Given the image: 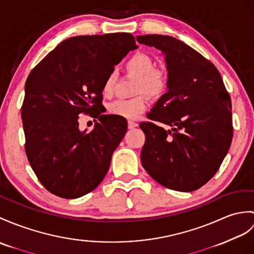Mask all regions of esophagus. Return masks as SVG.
<instances>
[{
	"instance_id": "34e87169",
	"label": "esophagus",
	"mask_w": 254,
	"mask_h": 254,
	"mask_svg": "<svg viewBox=\"0 0 254 254\" xmlns=\"http://www.w3.org/2000/svg\"><path fill=\"white\" fill-rule=\"evenodd\" d=\"M137 127V123L136 122L131 121V120L127 122V127L128 128H134V127Z\"/></svg>"
}]
</instances>
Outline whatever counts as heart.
Returning a JSON list of instances; mask_svg holds the SVG:
<instances>
[{
  "label": "heart",
  "mask_w": 254,
  "mask_h": 254,
  "mask_svg": "<svg viewBox=\"0 0 254 254\" xmlns=\"http://www.w3.org/2000/svg\"><path fill=\"white\" fill-rule=\"evenodd\" d=\"M126 71L136 78L134 93L146 94L152 99H158L166 94L169 85V78L163 69L155 68L154 60L144 53L129 57L125 64ZM115 79L113 75L107 76L103 85L105 96L111 95L114 91ZM147 98L144 95H138L131 99H118L111 103L108 111L114 116L135 119L147 109Z\"/></svg>",
  "instance_id": "heart-1"
}]
</instances>
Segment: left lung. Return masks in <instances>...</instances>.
Instances as JSON below:
<instances>
[{
  "label": "left lung",
  "instance_id": "left-lung-1",
  "mask_svg": "<svg viewBox=\"0 0 254 254\" xmlns=\"http://www.w3.org/2000/svg\"><path fill=\"white\" fill-rule=\"evenodd\" d=\"M136 40L164 55L168 92L148 118L171 127L140 123L146 136L141 164L164 187L196 190L213 178L231 147V97L214 64L184 42L161 34L137 35Z\"/></svg>",
  "mask_w": 254,
  "mask_h": 254
}]
</instances>
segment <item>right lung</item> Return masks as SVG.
<instances>
[{"mask_svg": "<svg viewBox=\"0 0 254 254\" xmlns=\"http://www.w3.org/2000/svg\"><path fill=\"white\" fill-rule=\"evenodd\" d=\"M135 49L131 33L72 37L29 74L21 107L25 149L35 175L50 192L79 198L95 190L107 174L127 122L103 114V85L116 64ZM81 113L99 119L91 132L79 129Z\"/></svg>", "mask_w": 254, "mask_h": 254, "instance_id": "add662e5", "label": "right lung"}]
</instances>
